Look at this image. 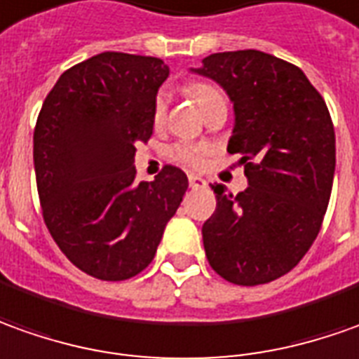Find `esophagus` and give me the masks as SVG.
I'll use <instances>...</instances> for the list:
<instances>
[{"instance_id": "esophagus-1", "label": "esophagus", "mask_w": 359, "mask_h": 359, "mask_svg": "<svg viewBox=\"0 0 359 359\" xmlns=\"http://www.w3.org/2000/svg\"><path fill=\"white\" fill-rule=\"evenodd\" d=\"M189 184L190 189H204L206 180L202 179V177H196V175H189Z\"/></svg>"}]
</instances>
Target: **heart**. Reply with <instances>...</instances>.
Masks as SVG:
<instances>
[{"label":"heart","instance_id":"obj_1","mask_svg":"<svg viewBox=\"0 0 359 359\" xmlns=\"http://www.w3.org/2000/svg\"><path fill=\"white\" fill-rule=\"evenodd\" d=\"M184 96L189 97L190 102L208 118L212 111L226 108L228 109V100L226 94L220 86H216L214 82H206V80H190L184 86ZM167 109H169V97L165 94H157L155 102H153V126L155 129H161L167 121ZM210 149L202 143H189V141H179L169 147V159L179 163L182 167L189 169H200L204 167V163L208 159Z\"/></svg>","mask_w":359,"mask_h":359}]
</instances>
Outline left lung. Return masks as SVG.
<instances>
[{
    "label": "left lung",
    "mask_w": 359,
    "mask_h": 359,
    "mask_svg": "<svg viewBox=\"0 0 359 359\" xmlns=\"http://www.w3.org/2000/svg\"><path fill=\"white\" fill-rule=\"evenodd\" d=\"M198 74L233 102L228 143L250 187L212 184L216 210L202 226L206 257L222 279L253 287L289 273L316 240L332 192L336 137L320 92L299 67L262 50L206 57Z\"/></svg>",
    "instance_id": "8db88e82"
}]
</instances>
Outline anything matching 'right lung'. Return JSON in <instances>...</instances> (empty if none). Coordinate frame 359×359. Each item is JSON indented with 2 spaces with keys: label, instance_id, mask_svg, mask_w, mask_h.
I'll list each match as a JSON object with an SVG mask.
<instances>
[{
  "label": "right lung",
  "instance_id": "right-lung-1",
  "mask_svg": "<svg viewBox=\"0 0 359 359\" xmlns=\"http://www.w3.org/2000/svg\"><path fill=\"white\" fill-rule=\"evenodd\" d=\"M161 58L102 53L62 72L39 111L33 159L43 220L68 262L100 281H126L153 262L189 189L165 165L137 182L135 143L153 135Z\"/></svg>",
  "mask_w": 359,
  "mask_h": 359
}]
</instances>
